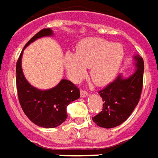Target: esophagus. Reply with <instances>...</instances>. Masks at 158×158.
Masks as SVG:
<instances>
[{"label":"esophagus","instance_id":"34e87169","mask_svg":"<svg viewBox=\"0 0 158 158\" xmlns=\"http://www.w3.org/2000/svg\"><path fill=\"white\" fill-rule=\"evenodd\" d=\"M80 94H81V96L82 98H84V97H87L88 95V91H86L84 89H81V91H80Z\"/></svg>","mask_w":158,"mask_h":158}]
</instances>
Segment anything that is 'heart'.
I'll return each mask as SVG.
<instances>
[{
    "label": "heart",
    "mask_w": 158,
    "mask_h": 158,
    "mask_svg": "<svg viewBox=\"0 0 158 158\" xmlns=\"http://www.w3.org/2000/svg\"><path fill=\"white\" fill-rule=\"evenodd\" d=\"M123 47L98 37L87 38L77 46V52H67L64 64L70 79L78 81L86 68H90V77L95 84H107L116 77L123 59Z\"/></svg>",
    "instance_id": "b5f03b06"
}]
</instances>
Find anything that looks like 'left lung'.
I'll return each mask as SVG.
<instances>
[{
  "instance_id": "8db88e82",
  "label": "left lung",
  "mask_w": 158,
  "mask_h": 158,
  "mask_svg": "<svg viewBox=\"0 0 158 158\" xmlns=\"http://www.w3.org/2000/svg\"><path fill=\"white\" fill-rule=\"evenodd\" d=\"M136 70L131 77L123 78L121 75L99 92L103 99L102 111L93 117V121L105 128L119 126L129 117L138 105L144 75V60L135 56Z\"/></svg>"
}]
</instances>
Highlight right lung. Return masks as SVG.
<instances>
[{"instance_id":"add662e5","label":"right lung","mask_w":158,"mask_h":158,"mask_svg":"<svg viewBox=\"0 0 158 158\" xmlns=\"http://www.w3.org/2000/svg\"><path fill=\"white\" fill-rule=\"evenodd\" d=\"M52 35V30L49 28L41 30L28 41L23 49L38 38ZM23 51L16 64V85L20 106L28 118L35 125L46 128L58 127L66 120L67 106L79 99L80 90L65 79L48 90H40L31 86L23 76L21 67Z\"/></svg>"}]
</instances>
